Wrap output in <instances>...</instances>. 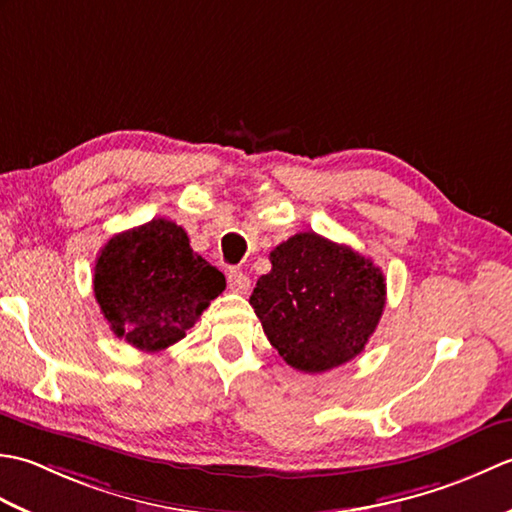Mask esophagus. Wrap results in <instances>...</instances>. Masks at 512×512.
<instances>
[{"mask_svg": "<svg viewBox=\"0 0 512 512\" xmlns=\"http://www.w3.org/2000/svg\"><path fill=\"white\" fill-rule=\"evenodd\" d=\"M228 288H231L233 292H248V288H250V279H248V275L246 273H242V270H237V268H231L228 270Z\"/></svg>", "mask_w": 512, "mask_h": 512, "instance_id": "esophagus-1", "label": "esophagus"}]
</instances>
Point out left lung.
Returning a JSON list of instances; mask_svg holds the SVG:
<instances>
[{
    "label": "left lung",
    "instance_id": "left-lung-1",
    "mask_svg": "<svg viewBox=\"0 0 512 512\" xmlns=\"http://www.w3.org/2000/svg\"><path fill=\"white\" fill-rule=\"evenodd\" d=\"M250 306L284 361L328 372L365 350L383 317L385 277L372 259L317 233H297L270 253Z\"/></svg>",
    "mask_w": 512,
    "mask_h": 512
}]
</instances>
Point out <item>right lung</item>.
Instances as JSON below:
<instances>
[{
  "instance_id": "1",
  "label": "right lung",
  "mask_w": 512,
  "mask_h": 512,
  "mask_svg": "<svg viewBox=\"0 0 512 512\" xmlns=\"http://www.w3.org/2000/svg\"><path fill=\"white\" fill-rule=\"evenodd\" d=\"M226 288L176 222L156 217L107 242L94 264V297L118 339L160 352L184 339Z\"/></svg>"
}]
</instances>
